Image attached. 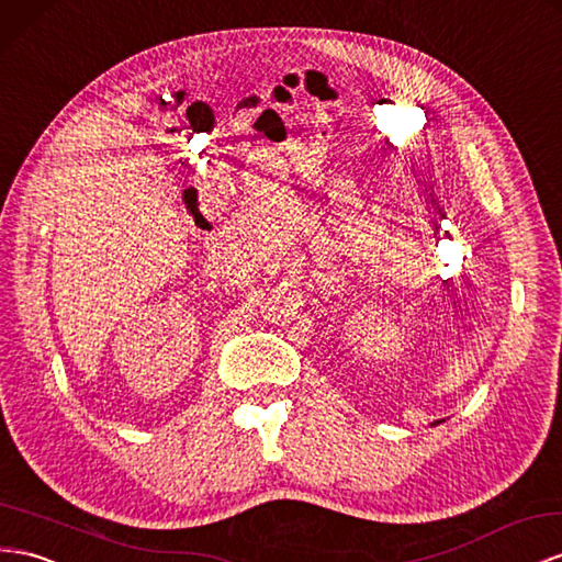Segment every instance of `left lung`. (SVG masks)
I'll use <instances>...</instances> for the list:
<instances>
[{"mask_svg": "<svg viewBox=\"0 0 562 562\" xmlns=\"http://www.w3.org/2000/svg\"><path fill=\"white\" fill-rule=\"evenodd\" d=\"M435 423H439V420H435Z\"/></svg>", "mask_w": 562, "mask_h": 562, "instance_id": "1", "label": "left lung"}]
</instances>
